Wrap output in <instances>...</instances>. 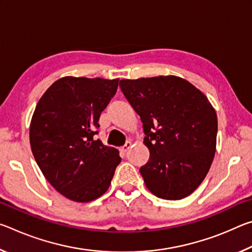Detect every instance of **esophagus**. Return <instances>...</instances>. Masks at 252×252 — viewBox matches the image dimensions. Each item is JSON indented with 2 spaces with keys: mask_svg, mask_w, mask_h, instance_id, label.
<instances>
[{
  "mask_svg": "<svg viewBox=\"0 0 252 252\" xmlns=\"http://www.w3.org/2000/svg\"><path fill=\"white\" fill-rule=\"evenodd\" d=\"M131 148V142H126L125 146H123L121 149H120V152L122 153V155H126V153L129 151V149Z\"/></svg>",
  "mask_w": 252,
  "mask_h": 252,
  "instance_id": "obj_1",
  "label": "esophagus"
}]
</instances>
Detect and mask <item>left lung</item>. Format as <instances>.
Segmentation results:
<instances>
[{
	"label": "left lung",
	"mask_w": 252,
	"mask_h": 252,
	"mask_svg": "<svg viewBox=\"0 0 252 252\" xmlns=\"http://www.w3.org/2000/svg\"><path fill=\"white\" fill-rule=\"evenodd\" d=\"M120 88L142 121L150 158L140 173L147 188L161 199L188 197L216 152L218 120L208 97L174 75L121 80Z\"/></svg>",
	"instance_id": "8db88e82"
}]
</instances>
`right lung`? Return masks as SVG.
I'll return each mask as SVG.
<instances>
[{
	"label": "right lung",
	"instance_id": "1",
	"mask_svg": "<svg viewBox=\"0 0 252 252\" xmlns=\"http://www.w3.org/2000/svg\"><path fill=\"white\" fill-rule=\"evenodd\" d=\"M119 79L64 76L37 102L30 126L32 153L55 190L76 202H89L109 189L118 164L117 149L95 131L118 90Z\"/></svg>",
	"mask_w": 252,
	"mask_h": 252
}]
</instances>
